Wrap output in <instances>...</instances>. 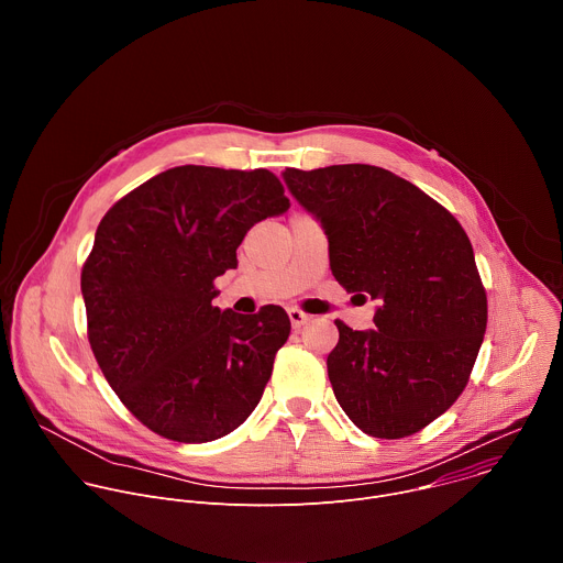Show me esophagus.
<instances>
[{
	"label": "esophagus",
	"instance_id": "1",
	"mask_svg": "<svg viewBox=\"0 0 563 563\" xmlns=\"http://www.w3.org/2000/svg\"><path fill=\"white\" fill-rule=\"evenodd\" d=\"M287 313H289V320H291V328L294 330H300L307 320L311 318L309 313H305V311H300V309H296V307H291V309H287Z\"/></svg>",
	"mask_w": 563,
	"mask_h": 563
}]
</instances>
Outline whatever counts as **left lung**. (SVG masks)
<instances>
[{
  "label": "left lung",
  "mask_w": 563,
  "mask_h": 563,
  "mask_svg": "<svg viewBox=\"0 0 563 563\" xmlns=\"http://www.w3.org/2000/svg\"><path fill=\"white\" fill-rule=\"evenodd\" d=\"M283 178L323 224L334 278L378 302L376 330L336 320L328 356L336 400L369 437L423 430L467 385L486 334L488 298L467 233L445 207L380 167L285 169Z\"/></svg>",
  "instance_id": "1"
}]
</instances>
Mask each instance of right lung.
<instances>
[{"mask_svg": "<svg viewBox=\"0 0 563 563\" xmlns=\"http://www.w3.org/2000/svg\"><path fill=\"white\" fill-rule=\"evenodd\" d=\"M289 209L267 169L185 165L118 200L82 267L89 343L126 410L155 434L207 443L233 432L265 391L289 316L220 311L213 280L245 233Z\"/></svg>", "mask_w": 563, "mask_h": 563, "instance_id": "add662e5", "label": "right lung"}]
</instances>
